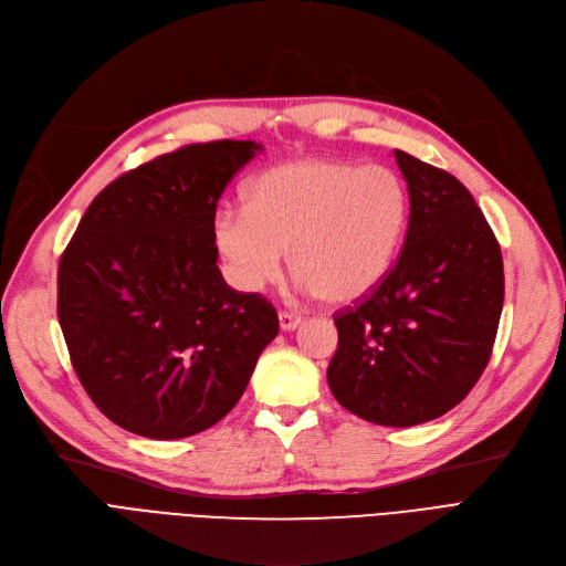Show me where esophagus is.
<instances>
[{
  "instance_id": "obj_1",
  "label": "esophagus",
  "mask_w": 566,
  "mask_h": 566,
  "mask_svg": "<svg viewBox=\"0 0 566 566\" xmlns=\"http://www.w3.org/2000/svg\"><path fill=\"white\" fill-rule=\"evenodd\" d=\"M298 324H301V314L280 312V328L282 331H293V328H298Z\"/></svg>"
}]
</instances>
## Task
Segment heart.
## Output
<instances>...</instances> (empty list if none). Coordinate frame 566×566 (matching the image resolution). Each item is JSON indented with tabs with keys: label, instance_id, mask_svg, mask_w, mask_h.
Returning <instances> with one entry per match:
<instances>
[{
	"label": "heart",
	"instance_id": "b5f03b06",
	"mask_svg": "<svg viewBox=\"0 0 566 566\" xmlns=\"http://www.w3.org/2000/svg\"><path fill=\"white\" fill-rule=\"evenodd\" d=\"M407 219L409 193L392 168L301 159L259 174L248 187V206L219 208L212 238L244 291L275 282L291 248L303 291L349 305L388 275Z\"/></svg>",
	"mask_w": 566,
	"mask_h": 566
}]
</instances>
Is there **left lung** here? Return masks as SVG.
Listing matches in <instances>:
<instances>
[{
  "mask_svg": "<svg viewBox=\"0 0 566 566\" xmlns=\"http://www.w3.org/2000/svg\"><path fill=\"white\" fill-rule=\"evenodd\" d=\"M409 227L381 284L335 314V400L360 419L409 428L453 409L483 375L504 305L500 242L467 187L402 150Z\"/></svg>",
  "mask_w": 566,
  "mask_h": 566,
  "instance_id": "8db88e82",
  "label": "left lung"
}]
</instances>
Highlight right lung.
<instances>
[{
    "instance_id": "add662e5",
    "label": "right lung",
    "mask_w": 566,
    "mask_h": 566,
    "mask_svg": "<svg viewBox=\"0 0 566 566\" xmlns=\"http://www.w3.org/2000/svg\"><path fill=\"white\" fill-rule=\"evenodd\" d=\"M263 147L185 145L113 180L60 259L57 316L92 402L134 434L182 439L235 407L280 331L259 293L217 268L212 219Z\"/></svg>"
}]
</instances>
